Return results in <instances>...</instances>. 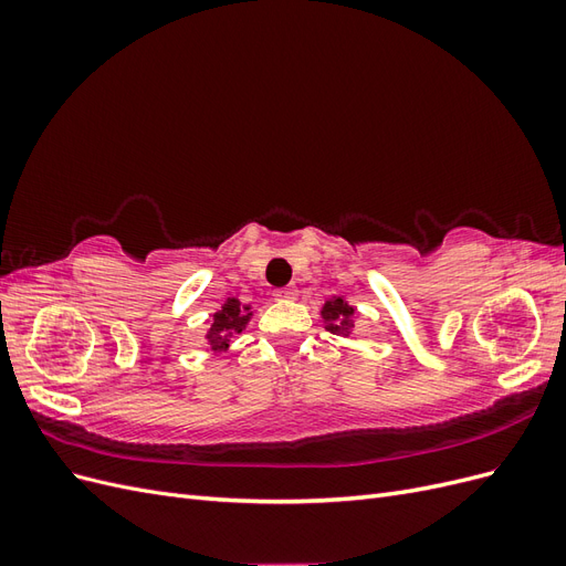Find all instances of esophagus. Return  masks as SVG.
<instances>
[{"label":"esophagus","instance_id":"obj_1","mask_svg":"<svg viewBox=\"0 0 566 566\" xmlns=\"http://www.w3.org/2000/svg\"><path fill=\"white\" fill-rule=\"evenodd\" d=\"M273 297L281 300V302H290V300L297 297V290L295 287H281V290H276V293H273Z\"/></svg>","mask_w":566,"mask_h":566}]
</instances>
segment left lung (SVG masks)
Here are the masks:
<instances>
[{"label": "left lung", "instance_id": "left-lung-1", "mask_svg": "<svg viewBox=\"0 0 566 566\" xmlns=\"http://www.w3.org/2000/svg\"><path fill=\"white\" fill-rule=\"evenodd\" d=\"M354 314L356 310L352 304L345 302V297H331L328 302L323 304L321 316L325 321V328L335 335L349 337L354 331Z\"/></svg>", "mask_w": 566, "mask_h": 566}]
</instances>
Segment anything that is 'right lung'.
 Listing matches in <instances>:
<instances>
[{
    "mask_svg": "<svg viewBox=\"0 0 566 566\" xmlns=\"http://www.w3.org/2000/svg\"><path fill=\"white\" fill-rule=\"evenodd\" d=\"M252 318V306L241 304V300L229 297L221 310H217L210 318V331H208V345L214 352H224L229 349V337L233 333H243L248 321Z\"/></svg>",
    "mask_w": 566,
    "mask_h": 566,
    "instance_id": "right-lung-1",
    "label": "right lung"
}]
</instances>
